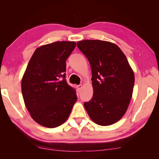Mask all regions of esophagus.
Wrapping results in <instances>:
<instances>
[{"instance_id": "1", "label": "esophagus", "mask_w": 159, "mask_h": 159, "mask_svg": "<svg viewBox=\"0 0 159 159\" xmlns=\"http://www.w3.org/2000/svg\"><path fill=\"white\" fill-rule=\"evenodd\" d=\"M77 87V89L78 90V91H80V90H81V88H82V85H81V84H80V85H78L76 86Z\"/></svg>"}]
</instances>
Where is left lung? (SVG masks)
<instances>
[{
    "instance_id": "obj_1",
    "label": "left lung",
    "mask_w": 159,
    "mask_h": 159,
    "mask_svg": "<svg viewBox=\"0 0 159 159\" xmlns=\"http://www.w3.org/2000/svg\"><path fill=\"white\" fill-rule=\"evenodd\" d=\"M77 46L88 58L92 73L93 94L84 103L85 110L99 125L116 123L126 112L134 84L125 55L117 45L106 41L85 40Z\"/></svg>"
}]
</instances>
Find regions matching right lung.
Here are the masks:
<instances>
[{"instance_id":"right-lung-1","label":"right lung","mask_w":159,"mask_h":159,"mask_svg":"<svg viewBox=\"0 0 159 159\" xmlns=\"http://www.w3.org/2000/svg\"><path fill=\"white\" fill-rule=\"evenodd\" d=\"M74 42H56L35 50L21 83L25 103L38 124L54 128L68 118L77 101L76 91L66 80V61Z\"/></svg>"}]
</instances>
